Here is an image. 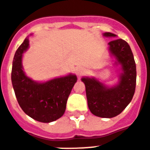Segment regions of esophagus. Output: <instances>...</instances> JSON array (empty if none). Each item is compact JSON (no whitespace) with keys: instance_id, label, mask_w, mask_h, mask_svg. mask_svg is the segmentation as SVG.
<instances>
[{"instance_id":"obj_1","label":"esophagus","mask_w":150,"mask_h":150,"mask_svg":"<svg viewBox=\"0 0 150 150\" xmlns=\"http://www.w3.org/2000/svg\"><path fill=\"white\" fill-rule=\"evenodd\" d=\"M75 73H76V75H77L79 77H80V76H82V75H83L84 74H85L86 71L83 67H78L77 69H76Z\"/></svg>"}]
</instances>
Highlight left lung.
<instances>
[{
    "instance_id": "left-lung-1",
    "label": "left lung",
    "mask_w": 150,
    "mask_h": 150,
    "mask_svg": "<svg viewBox=\"0 0 150 150\" xmlns=\"http://www.w3.org/2000/svg\"><path fill=\"white\" fill-rule=\"evenodd\" d=\"M105 37H116L109 32ZM109 52L116 57V64L121 65L122 73L117 85L108 88L94 78L82 79L86 86L88 107L99 117L112 118L120 114L133 98L136 86V65L128 43L121 39L108 42Z\"/></svg>"
}]
</instances>
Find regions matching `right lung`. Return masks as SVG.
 Segmentation results:
<instances>
[{"label": "right lung", "mask_w": 150, "mask_h": 150, "mask_svg": "<svg viewBox=\"0 0 150 150\" xmlns=\"http://www.w3.org/2000/svg\"><path fill=\"white\" fill-rule=\"evenodd\" d=\"M28 46L29 40L26 38L15 53L11 69L12 86L19 106L27 116L39 122L50 123L64 115L77 77L70 74L45 83L33 81L25 75L22 66L23 53Z\"/></svg>", "instance_id": "1"}]
</instances>
